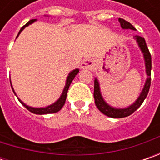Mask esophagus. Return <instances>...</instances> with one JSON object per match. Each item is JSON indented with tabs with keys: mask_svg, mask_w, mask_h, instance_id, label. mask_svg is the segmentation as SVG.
<instances>
[{
	"mask_svg": "<svg viewBox=\"0 0 160 160\" xmlns=\"http://www.w3.org/2000/svg\"><path fill=\"white\" fill-rule=\"evenodd\" d=\"M92 66V61L91 59H85L81 63L82 68H90Z\"/></svg>",
	"mask_w": 160,
	"mask_h": 160,
	"instance_id": "1",
	"label": "esophagus"
}]
</instances>
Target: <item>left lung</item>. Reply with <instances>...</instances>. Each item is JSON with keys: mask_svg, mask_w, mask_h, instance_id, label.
Masks as SVG:
<instances>
[{"mask_svg": "<svg viewBox=\"0 0 160 160\" xmlns=\"http://www.w3.org/2000/svg\"><path fill=\"white\" fill-rule=\"evenodd\" d=\"M120 23L121 28L124 29H132V30H135V28L132 27V24H130L128 21H126L125 19L119 18L118 19ZM135 39L138 42L139 46L141 48L142 52H143V56H144L145 59V66H146V73H147V81L145 83L144 88L142 90L141 95L137 99V101L134 102L132 105L130 107L126 108H114L110 107L109 105H108L106 102H104V100L102 99L101 92H100V86H99V83L95 79L94 81V92H93V96H94V101H95V104L98 109L106 115L109 118H126L130 116L132 114L137 108H138L142 102L145 100V98L148 95L149 90L151 87V55L150 53V51L147 47L146 42L143 37H141L139 35H135Z\"/></svg>", "mask_w": 160, "mask_h": 160, "instance_id": "1", "label": "left lung"}]
</instances>
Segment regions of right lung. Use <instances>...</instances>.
Instances as JSON below:
<instances>
[{
  "label": "right lung",
  "instance_id": "obj_1",
  "mask_svg": "<svg viewBox=\"0 0 160 160\" xmlns=\"http://www.w3.org/2000/svg\"><path fill=\"white\" fill-rule=\"evenodd\" d=\"M34 21H35V19H31L30 21H28V23L24 26V27H22L21 29H20V31H19V33H18V34L21 33L22 30L26 28V27H28V25H30V24H32V23H34ZM18 36H17V37H18ZM78 72H79L78 69H75V70H73L72 72L69 73V75H68V79H67L66 86H65L64 90H63V92H62V95L60 96V98L58 99L57 102H55V103H53L52 105H51V106H48V107L46 108H36L29 107V106H28V105H26V104H25L24 102H22L20 100H18V101L21 102V104L24 106V107L27 108L28 110H29L30 112H32V113L38 114V115L56 113V112L59 111V110L62 108V107L64 106L65 102H66V98H67V93H68V88H69V85H70L71 82L73 81V79H74L75 77L77 76ZM10 85H11V83H10ZM11 88H12V86H11ZM12 90H13V88H12ZM13 92L15 93L14 90H13Z\"/></svg>",
  "mask_w": 160,
  "mask_h": 160
}]
</instances>
